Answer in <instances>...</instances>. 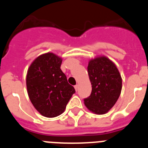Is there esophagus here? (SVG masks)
<instances>
[{"label":"esophagus","instance_id":"1","mask_svg":"<svg viewBox=\"0 0 148 148\" xmlns=\"http://www.w3.org/2000/svg\"><path fill=\"white\" fill-rule=\"evenodd\" d=\"M75 87V90H76V91H78V84L75 85V87Z\"/></svg>","mask_w":148,"mask_h":148}]
</instances>
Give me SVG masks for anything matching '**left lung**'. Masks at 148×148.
<instances>
[{"label": "left lung", "mask_w": 148, "mask_h": 148, "mask_svg": "<svg viewBox=\"0 0 148 148\" xmlns=\"http://www.w3.org/2000/svg\"><path fill=\"white\" fill-rule=\"evenodd\" d=\"M89 78L92 92L84 104L95 114H105L118 100L122 88V80L119 70L106 56H99L89 61Z\"/></svg>", "instance_id": "8db88e82"}]
</instances>
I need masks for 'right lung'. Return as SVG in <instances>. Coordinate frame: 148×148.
I'll return each mask as SVG.
<instances>
[{
	"label": "right lung",
	"mask_w": 148,
	"mask_h": 148,
	"mask_svg": "<svg viewBox=\"0 0 148 148\" xmlns=\"http://www.w3.org/2000/svg\"><path fill=\"white\" fill-rule=\"evenodd\" d=\"M62 58L53 53L40 55L29 66L27 74L29 98L34 108L42 116L53 118L66 109L75 92L61 71Z\"/></svg>",
	"instance_id": "right-lung-1"
}]
</instances>
